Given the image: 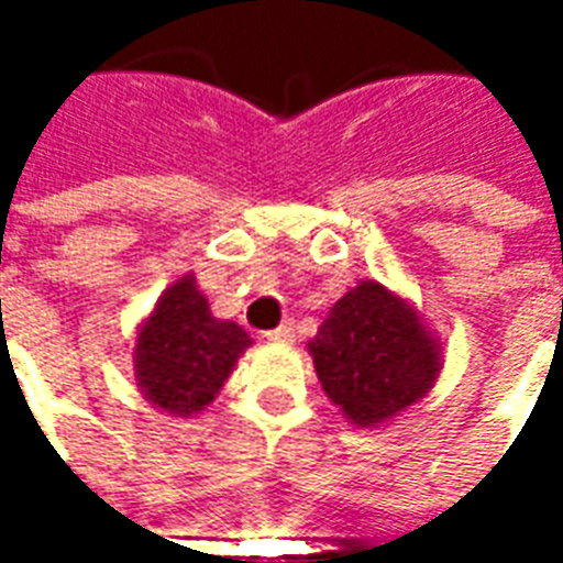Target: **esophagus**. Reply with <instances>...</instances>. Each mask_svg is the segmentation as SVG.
Segmentation results:
<instances>
[{"label": "esophagus", "mask_w": 563, "mask_h": 563, "mask_svg": "<svg viewBox=\"0 0 563 563\" xmlns=\"http://www.w3.org/2000/svg\"><path fill=\"white\" fill-rule=\"evenodd\" d=\"M265 339L274 344H291L295 342V324H291V321H283L280 327L268 330V333H265Z\"/></svg>", "instance_id": "obj_1"}]
</instances>
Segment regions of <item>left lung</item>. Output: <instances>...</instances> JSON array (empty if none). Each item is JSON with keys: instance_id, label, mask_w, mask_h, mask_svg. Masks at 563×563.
I'll return each instance as SVG.
<instances>
[{"instance_id": "obj_1", "label": "left lung", "mask_w": 563, "mask_h": 563, "mask_svg": "<svg viewBox=\"0 0 563 563\" xmlns=\"http://www.w3.org/2000/svg\"><path fill=\"white\" fill-rule=\"evenodd\" d=\"M307 347L321 388L356 427H379L415 406L444 365L418 309L376 280L335 300Z\"/></svg>"}]
</instances>
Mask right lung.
Returning <instances> with one entry per match:
<instances>
[{
	"label": "right lung",
	"mask_w": 563,
	"mask_h": 563,
	"mask_svg": "<svg viewBox=\"0 0 563 563\" xmlns=\"http://www.w3.org/2000/svg\"><path fill=\"white\" fill-rule=\"evenodd\" d=\"M245 347L251 335L233 321L212 318L195 277L184 274L136 333V385L157 409L189 418L216 400Z\"/></svg>",
	"instance_id": "add662e5"
}]
</instances>
